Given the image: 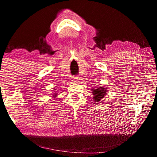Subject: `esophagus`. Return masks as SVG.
<instances>
[{"label": "esophagus", "instance_id": "1", "mask_svg": "<svg viewBox=\"0 0 157 157\" xmlns=\"http://www.w3.org/2000/svg\"><path fill=\"white\" fill-rule=\"evenodd\" d=\"M74 80H73V82H78V81H79V78H78V77H74Z\"/></svg>", "mask_w": 157, "mask_h": 157}]
</instances>
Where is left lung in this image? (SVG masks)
Wrapping results in <instances>:
<instances>
[{
    "instance_id": "8db88e82",
    "label": "left lung",
    "mask_w": 157,
    "mask_h": 157,
    "mask_svg": "<svg viewBox=\"0 0 157 157\" xmlns=\"http://www.w3.org/2000/svg\"><path fill=\"white\" fill-rule=\"evenodd\" d=\"M92 94L94 96V99L95 102H98L99 101L104 98L107 94V90L104 87H95V89H92Z\"/></svg>"
}]
</instances>
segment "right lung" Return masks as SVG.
I'll return each instance as SVG.
<instances>
[{
	"label": "right lung",
	"instance_id": "right-lung-1",
	"mask_svg": "<svg viewBox=\"0 0 157 157\" xmlns=\"http://www.w3.org/2000/svg\"><path fill=\"white\" fill-rule=\"evenodd\" d=\"M53 96H56V94H55V95H53Z\"/></svg>",
	"mask_w": 157,
	"mask_h": 157
}]
</instances>
